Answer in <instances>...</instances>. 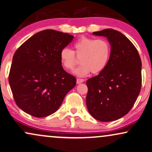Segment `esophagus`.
<instances>
[{"label":"esophagus","mask_w":152,"mask_h":152,"mask_svg":"<svg viewBox=\"0 0 152 152\" xmlns=\"http://www.w3.org/2000/svg\"><path fill=\"white\" fill-rule=\"evenodd\" d=\"M83 81H84V79H83V78H77V79H76V83H77L78 84L81 83H83Z\"/></svg>","instance_id":"34e87169"}]
</instances>
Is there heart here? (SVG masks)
Listing matches in <instances>:
<instances>
[{
	"label": "heart",
	"instance_id": "obj_1",
	"mask_svg": "<svg viewBox=\"0 0 152 152\" xmlns=\"http://www.w3.org/2000/svg\"><path fill=\"white\" fill-rule=\"evenodd\" d=\"M74 51L64 48L59 53V60L66 71H72L80 57V65L74 74L80 77L88 76L90 72L97 74L106 68L111 54V47L106 40L83 36L74 44ZM76 55L75 56V55Z\"/></svg>",
	"mask_w": 152,
	"mask_h": 152
}]
</instances>
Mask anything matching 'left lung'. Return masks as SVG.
<instances>
[{
    "label": "left lung",
    "instance_id": "8db88e82",
    "mask_svg": "<svg viewBox=\"0 0 152 152\" xmlns=\"http://www.w3.org/2000/svg\"><path fill=\"white\" fill-rule=\"evenodd\" d=\"M93 34L107 38L111 54L106 68L86 82V105L93 118L112 121L127 114L139 95L141 59L131 41L118 31L107 28Z\"/></svg>",
    "mask_w": 152,
    "mask_h": 152
}]
</instances>
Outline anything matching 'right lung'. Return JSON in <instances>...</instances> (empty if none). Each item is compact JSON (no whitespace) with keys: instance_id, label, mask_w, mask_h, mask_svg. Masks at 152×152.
I'll use <instances>...</instances> for the list:
<instances>
[{"instance_id":"1","label":"right lung","mask_w":152,"mask_h":152,"mask_svg":"<svg viewBox=\"0 0 152 152\" xmlns=\"http://www.w3.org/2000/svg\"><path fill=\"white\" fill-rule=\"evenodd\" d=\"M74 36L53 29L38 32L17 50L9 74L15 102L24 112L41 118L55 112L76 79L63 69L59 53Z\"/></svg>"}]
</instances>
